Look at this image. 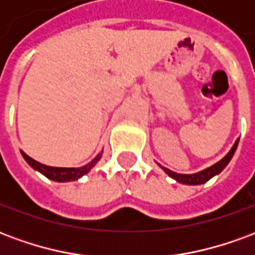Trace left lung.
<instances>
[{"label": "left lung", "instance_id": "obj_1", "mask_svg": "<svg viewBox=\"0 0 255 255\" xmlns=\"http://www.w3.org/2000/svg\"><path fill=\"white\" fill-rule=\"evenodd\" d=\"M238 143H239V138L236 139L234 146L231 147V150L227 153V154L221 158L220 161H217L216 164L210 165L209 168H205L202 171L195 172V173H177V172H173L171 169H168L165 166H162L158 164L162 171L165 172L166 175L169 177H172L173 180H176L177 183H182V184H187V186H198V184H203L208 180H210L213 176H217L220 172L224 169L225 166L228 165V162L231 161V158L234 157L236 151V147H238Z\"/></svg>", "mask_w": 255, "mask_h": 255}]
</instances>
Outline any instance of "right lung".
I'll return each mask as SVG.
<instances>
[{"label": "right lung", "instance_id": "right-lung-1", "mask_svg": "<svg viewBox=\"0 0 255 255\" xmlns=\"http://www.w3.org/2000/svg\"><path fill=\"white\" fill-rule=\"evenodd\" d=\"M20 153L23 155V158L27 161V164L32 168V169H35L39 173H42L43 176H46L47 179H50L53 182H75V180H78L82 176H84L86 173H89L91 171V168L101 160V157H102V153L104 151H100L98 154L95 155L94 160H91L89 164H86L83 166H79V168H60V166H49L45 165V164H41V162H38L34 158H31L30 155H27L23 151V150H20Z\"/></svg>", "mask_w": 255, "mask_h": 255}]
</instances>
